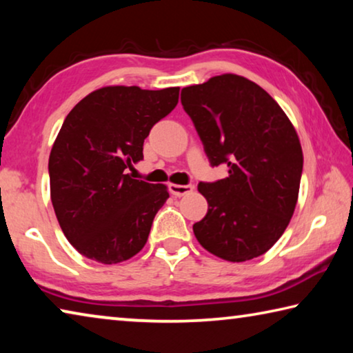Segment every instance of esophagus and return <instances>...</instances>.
Listing matches in <instances>:
<instances>
[{
    "instance_id": "1",
    "label": "esophagus",
    "mask_w": 353,
    "mask_h": 353,
    "mask_svg": "<svg viewBox=\"0 0 353 353\" xmlns=\"http://www.w3.org/2000/svg\"><path fill=\"white\" fill-rule=\"evenodd\" d=\"M168 188H170V193L172 196H177V198H181L183 194H188L194 190L193 185H179V183H170Z\"/></svg>"
}]
</instances>
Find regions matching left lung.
Instances as JSON below:
<instances>
[{"label": "left lung", "instance_id": "left-lung-1", "mask_svg": "<svg viewBox=\"0 0 353 353\" xmlns=\"http://www.w3.org/2000/svg\"><path fill=\"white\" fill-rule=\"evenodd\" d=\"M182 105L213 166L229 177L198 185L208 212L193 225L208 252L248 261L270 250L294 213L303 166L294 126L268 92L225 73L182 88Z\"/></svg>", "mask_w": 353, "mask_h": 353}]
</instances>
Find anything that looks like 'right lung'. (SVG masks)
I'll return each mask as SVG.
<instances>
[{"label": "right lung", "instance_id": "add662e5", "mask_svg": "<svg viewBox=\"0 0 353 353\" xmlns=\"http://www.w3.org/2000/svg\"><path fill=\"white\" fill-rule=\"evenodd\" d=\"M177 101L179 87L109 85L65 118L48 163L51 202L63 235L87 259L115 265L145 248L168 187L137 181L126 170L143 160L149 130Z\"/></svg>", "mask_w": 353, "mask_h": 353}]
</instances>
